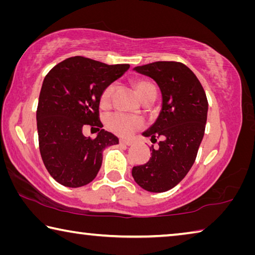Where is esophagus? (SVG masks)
Returning a JSON list of instances; mask_svg holds the SVG:
<instances>
[{
    "instance_id": "1",
    "label": "esophagus",
    "mask_w": 255,
    "mask_h": 255,
    "mask_svg": "<svg viewBox=\"0 0 255 255\" xmlns=\"http://www.w3.org/2000/svg\"><path fill=\"white\" fill-rule=\"evenodd\" d=\"M119 143H120V145H124V146H130L132 141L129 140V139H120Z\"/></svg>"
}]
</instances>
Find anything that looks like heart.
<instances>
[{"label":"heart","instance_id":"1","mask_svg":"<svg viewBox=\"0 0 255 255\" xmlns=\"http://www.w3.org/2000/svg\"><path fill=\"white\" fill-rule=\"evenodd\" d=\"M136 88L142 99L151 94L156 92L154 85L150 81L145 79H139L136 81ZM115 91V85L110 83L105 88L100 95V105L101 107H108L112 103V98ZM106 125L110 131L119 136H129L133 131L138 130L143 126L142 118L138 116H131L124 113H114L107 116L106 118Z\"/></svg>","mask_w":255,"mask_h":255}]
</instances>
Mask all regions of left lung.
<instances>
[{
    "instance_id": "1",
    "label": "left lung",
    "mask_w": 255,
    "mask_h": 255,
    "mask_svg": "<svg viewBox=\"0 0 255 255\" xmlns=\"http://www.w3.org/2000/svg\"><path fill=\"white\" fill-rule=\"evenodd\" d=\"M159 86L163 108L156 123L142 133L158 142L150 147L146 164L132 168V177L143 189L163 193L182 180L196 159L204 136L208 103L194 72L182 62L156 61L136 67Z\"/></svg>"
}]
</instances>
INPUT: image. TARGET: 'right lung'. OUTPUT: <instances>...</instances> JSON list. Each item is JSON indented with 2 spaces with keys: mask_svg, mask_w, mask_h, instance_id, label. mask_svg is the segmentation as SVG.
Here are the masks:
<instances>
[{
  "mask_svg": "<svg viewBox=\"0 0 255 255\" xmlns=\"http://www.w3.org/2000/svg\"><path fill=\"white\" fill-rule=\"evenodd\" d=\"M128 69L129 64L109 66L77 55L45 76L36 109L39 148L45 168L59 184L81 187L92 182L105 148L118 143L117 137L101 129L100 95ZM87 126L100 131L94 140L83 136Z\"/></svg>",
  "mask_w": 255,
  "mask_h": 255,
  "instance_id": "add662e5",
  "label": "right lung"
}]
</instances>
